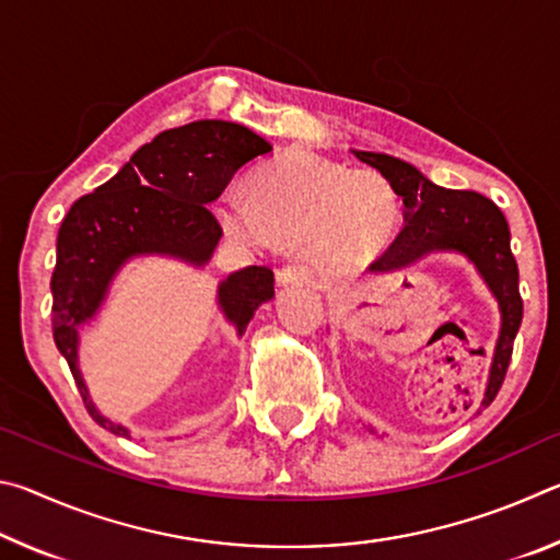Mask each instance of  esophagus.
<instances>
[{"label":"esophagus","instance_id":"34e87169","mask_svg":"<svg viewBox=\"0 0 560 560\" xmlns=\"http://www.w3.org/2000/svg\"><path fill=\"white\" fill-rule=\"evenodd\" d=\"M277 281L279 287H293V283H308L311 281V271L306 267H301V264H289V267H283L277 271Z\"/></svg>","mask_w":560,"mask_h":560}]
</instances>
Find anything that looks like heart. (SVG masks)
<instances>
[{
  "mask_svg": "<svg viewBox=\"0 0 560 560\" xmlns=\"http://www.w3.org/2000/svg\"><path fill=\"white\" fill-rule=\"evenodd\" d=\"M217 217L232 240L267 252L301 246L318 271L365 269L390 244L400 195L375 170H350L308 150H289L252 179V195L226 187Z\"/></svg>",
  "mask_w": 560,
  "mask_h": 560,
  "instance_id": "obj_1",
  "label": "heart"
}]
</instances>
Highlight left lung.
I'll use <instances>...</instances> for the list:
<instances>
[{"instance_id": "obj_1", "label": "left lung", "mask_w": 560, "mask_h": 560, "mask_svg": "<svg viewBox=\"0 0 560 560\" xmlns=\"http://www.w3.org/2000/svg\"><path fill=\"white\" fill-rule=\"evenodd\" d=\"M360 163L375 167L390 179L405 205V224L393 244L371 264L373 273L397 271L432 252L464 254L489 291L494 293L501 314L499 340L491 358V371L481 407L494 402L506 377L514 338L524 318V301L518 293V267L511 254V234L506 217L485 195L471 189H444L430 183L420 170L405 160L383 153L353 150ZM373 430V428H371Z\"/></svg>"}]
</instances>
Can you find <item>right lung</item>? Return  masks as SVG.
I'll use <instances>...</instances> for the list:
<instances>
[{
    "mask_svg": "<svg viewBox=\"0 0 560 560\" xmlns=\"http://www.w3.org/2000/svg\"><path fill=\"white\" fill-rule=\"evenodd\" d=\"M269 153L267 140L240 122H187L132 153L118 175L75 200L63 217L51 277L54 340L101 428L130 438L128 428L101 415L91 400L79 371V328L98 314L110 281L130 259L163 254L205 267L222 236L207 205L224 192L236 170ZM271 299L273 271L267 267L234 271L217 289V303L240 336Z\"/></svg>",
    "mask_w": 560,
    "mask_h": 560,
    "instance_id": "1",
    "label": "right lung"
}]
</instances>
